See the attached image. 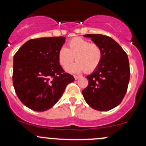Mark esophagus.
Segmentation results:
<instances>
[{"instance_id":"esophagus-1","label":"esophagus","mask_w":146,"mask_h":146,"mask_svg":"<svg viewBox=\"0 0 146 146\" xmlns=\"http://www.w3.org/2000/svg\"><path fill=\"white\" fill-rule=\"evenodd\" d=\"M80 77H81V76H77V75H75V76H74V78H75V79H76V80H78V79L80 78Z\"/></svg>"}]
</instances>
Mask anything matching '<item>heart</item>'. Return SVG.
I'll list each match as a JSON object with an SVG mask.
<instances>
[{"mask_svg":"<svg viewBox=\"0 0 146 146\" xmlns=\"http://www.w3.org/2000/svg\"><path fill=\"white\" fill-rule=\"evenodd\" d=\"M77 62L69 66L70 72L85 70L91 73L98 68L102 59V49L98 44L90 42L82 37H74L67 44V48L61 47L58 51V59L64 68L69 66L74 60Z\"/></svg>","mask_w":146,"mask_h":146,"instance_id":"heart-1","label":"heart"}]
</instances>
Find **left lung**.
I'll return each mask as SVG.
<instances>
[{"label":"left lung","mask_w":146,"mask_h":146,"mask_svg":"<svg viewBox=\"0 0 146 146\" xmlns=\"http://www.w3.org/2000/svg\"><path fill=\"white\" fill-rule=\"evenodd\" d=\"M102 49V59L98 68L87 76L88 85L82 93L92 108L107 111L123 100L130 79L128 56L117 42L102 35H85Z\"/></svg>","instance_id":"obj_1"}]
</instances>
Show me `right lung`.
Segmentation results:
<instances>
[{
    "mask_svg": "<svg viewBox=\"0 0 146 146\" xmlns=\"http://www.w3.org/2000/svg\"><path fill=\"white\" fill-rule=\"evenodd\" d=\"M64 36L32 39L13 57V82L20 100L28 108L44 111L62 96L74 77L65 73L58 59Z\"/></svg>",
    "mask_w": 146,
    "mask_h": 146,
    "instance_id": "1",
    "label": "right lung"
}]
</instances>
